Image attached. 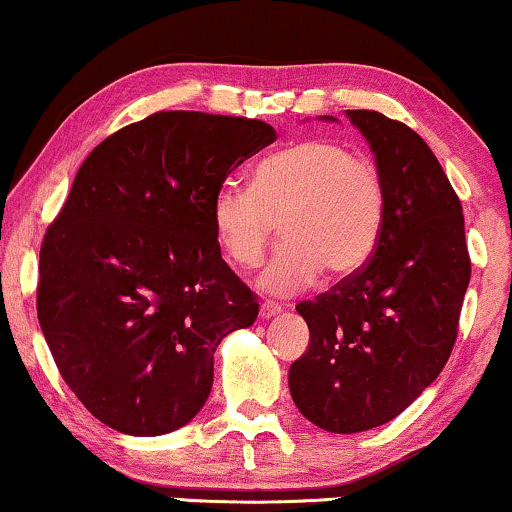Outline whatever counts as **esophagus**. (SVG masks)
I'll return each instance as SVG.
<instances>
[{"mask_svg": "<svg viewBox=\"0 0 512 512\" xmlns=\"http://www.w3.org/2000/svg\"><path fill=\"white\" fill-rule=\"evenodd\" d=\"M282 311V308L280 306H277V304H273V301H263V304H261V318H275V315L277 313H280Z\"/></svg>", "mask_w": 512, "mask_h": 512, "instance_id": "esophagus-1", "label": "esophagus"}]
</instances>
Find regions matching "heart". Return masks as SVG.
I'll return each mask as SVG.
<instances>
[{
	"mask_svg": "<svg viewBox=\"0 0 512 512\" xmlns=\"http://www.w3.org/2000/svg\"><path fill=\"white\" fill-rule=\"evenodd\" d=\"M387 192L377 163L337 140L311 137L275 151L254 168L251 187L225 182L213 197V235L230 263L251 268L275 232L277 246L258 287L289 296L330 275H351L380 242Z\"/></svg>",
	"mask_w": 512,
	"mask_h": 512,
	"instance_id": "1",
	"label": "heart"
}]
</instances>
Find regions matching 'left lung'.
I'll return each mask as SVG.
<instances>
[{
    "label": "left lung",
    "instance_id": "left-lung-1",
    "mask_svg": "<svg viewBox=\"0 0 512 512\" xmlns=\"http://www.w3.org/2000/svg\"><path fill=\"white\" fill-rule=\"evenodd\" d=\"M346 116L382 173L384 225L363 268L296 306L311 344L289 368L296 408L334 434L394 420L437 380L470 285L463 206L432 149L377 111Z\"/></svg>",
    "mask_w": 512,
    "mask_h": 512
}]
</instances>
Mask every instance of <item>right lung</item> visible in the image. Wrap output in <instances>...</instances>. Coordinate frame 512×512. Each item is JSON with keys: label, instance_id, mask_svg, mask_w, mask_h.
<instances>
[{"label": "right lung", "instance_id": "add662e5", "mask_svg": "<svg viewBox=\"0 0 512 512\" xmlns=\"http://www.w3.org/2000/svg\"><path fill=\"white\" fill-rule=\"evenodd\" d=\"M277 140L268 123L159 111L92 149L40 249L37 320L97 420L132 437L187 425L213 353L258 301L220 256L213 197Z\"/></svg>", "mask_w": 512, "mask_h": 512}]
</instances>
